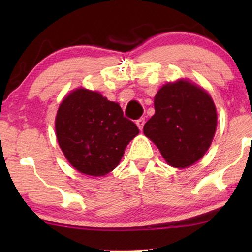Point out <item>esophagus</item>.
<instances>
[{
    "mask_svg": "<svg viewBox=\"0 0 252 252\" xmlns=\"http://www.w3.org/2000/svg\"><path fill=\"white\" fill-rule=\"evenodd\" d=\"M135 123H136V126H138L139 129L142 130L144 123H146V120H144V118H140V119H138V120H136Z\"/></svg>",
    "mask_w": 252,
    "mask_h": 252,
    "instance_id": "obj_1",
    "label": "esophagus"
}]
</instances>
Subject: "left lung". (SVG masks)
<instances>
[{
  "mask_svg": "<svg viewBox=\"0 0 252 252\" xmlns=\"http://www.w3.org/2000/svg\"><path fill=\"white\" fill-rule=\"evenodd\" d=\"M155 110L143 133L168 164L183 169L201 159L217 129V110L210 94L197 84L178 80L158 91Z\"/></svg>",
  "mask_w": 252,
  "mask_h": 252,
  "instance_id": "left-lung-1",
  "label": "left lung"
}]
</instances>
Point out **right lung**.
Here are the masks:
<instances>
[{
	"label": "right lung",
	"instance_id": "obj_1",
	"mask_svg": "<svg viewBox=\"0 0 252 252\" xmlns=\"http://www.w3.org/2000/svg\"><path fill=\"white\" fill-rule=\"evenodd\" d=\"M55 132L72 167L88 176L101 177L118 167L139 129L123 117L116 102L96 91L80 88L60 104Z\"/></svg>",
	"mask_w": 252,
	"mask_h": 252
}]
</instances>
